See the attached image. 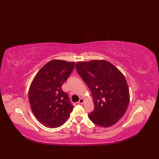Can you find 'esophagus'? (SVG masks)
Here are the masks:
<instances>
[{"label": "esophagus", "mask_w": 159, "mask_h": 159, "mask_svg": "<svg viewBox=\"0 0 159 159\" xmlns=\"http://www.w3.org/2000/svg\"><path fill=\"white\" fill-rule=\"evenodd\" d=\"M84 102V99L83 98H80V100H79V102H78V103L79 104H83Z\"/></svg>", "instance_id": "obj_1"}]
</instances>
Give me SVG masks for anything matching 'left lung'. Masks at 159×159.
Wrapping results in <instances>:
<instances>
[{
  "instance_id": "obj_1",
  "label": "left lung",
  "mask_w": 159,
  "mask_h": 159,
  "mask_svg": "<svg viewBox=\"0 0 159 159\" xmlns=\"http://www.w3.org/2000/svg\"><path fill=\"white\" fill-rule=\"evenodd\" d=\"M75 68L93 97L95 107L88 114L89 119L102 127L117 123L125 113L130 99L123 74L111 63L102 60L80 61Z\"/></svg>"
}]
</instances>
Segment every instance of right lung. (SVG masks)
<instances>
[{
	"label": "right lung",
	"mask_w": 159,
	"mask_h": 159,
	"mask_svg": "<svg viewBox=\"0 0 159 159\" xmlns=\"http://www.w3.org/2000/svg\"><path fill=\"white\" fill-rule=\"evenodd\" d=\"M74 62L53 60L38 71L28 91L32 111L43 125L61 126L69 118L74 106L61 85L74 68Z\"/></svg>",
	"instance_id": "add662e5"
}]
</instances>
